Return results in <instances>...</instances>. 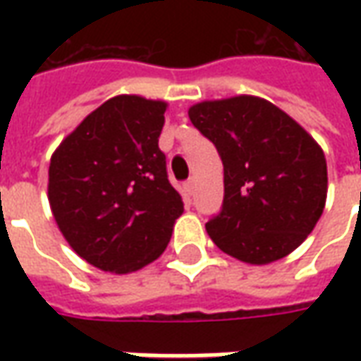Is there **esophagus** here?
<instances>
[{
  "instance_id": "esophagus-1",
  "label": "esophagus",
  "mask_w": 361,
  "mask_h": 361,
  "mask_svg": "<svg viewBox=\"0 0 361 361\" xmlns=\"http://www.w3.org/2000/svg\"><path fill=\"white\" fill-rule=\"evenodd\" d=\"M195 185H197L195 178H191V180L185 181V191H188V195H193V193H195Z\"/></svg>"
}]
</instances>
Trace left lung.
Returning <instances> with one entry per match:
<instances>
[{"instance_id": "obj_1", "label": "left lung", "mask_w": 361, "mask_h": 361, "mask_svg": "<svg viewBox=\"0 0 361 361\" xmlns=\"http://www.w3.org/2000/svg\"><path fill=\"white\" fill-rule=\"evenodd\" d=\"M189 119L224 166V203L207 234L230 257L269 265L302 245L323 214L326 160L286 111L259 96L204 100Z\"/></svg>"}]
</instances>
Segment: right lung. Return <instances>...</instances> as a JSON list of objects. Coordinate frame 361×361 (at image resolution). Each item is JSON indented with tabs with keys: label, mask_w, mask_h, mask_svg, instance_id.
I'll use <instances>...</instances> for the list:
<instances>
[{
	"label": "right lung",
	"mask_w": 361,
	"mask_h": 361,
	"mask_svg": "<svg viewBox=\"0 0 361 361\" xmlns=\"http://www.w3.org/2000/svg\"><path fill=\"white\" fill-rule=\"evenodd\" d=\"M168 104L119 94L90 111L54 150L48 201L71 250L127 274L157 261L183 212L158 149Z\"/></svg>",
	"instance_id": "obj_1"
}]
</instances>
